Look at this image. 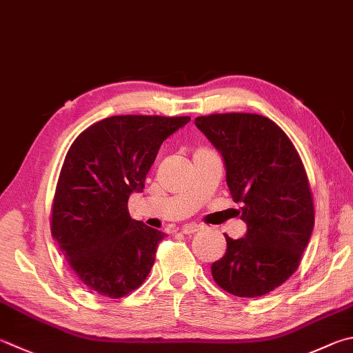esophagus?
<instances>
[{"label":"esophagus","mask_w":353,"mask_h":353,"mask_svg":"<svg viewBox=\"0 0 353 353\" xmlns=\"http://www.w3.org/2000/svg\"><path fill=\"white\" fill-rule=\"evenodd\" d=\"M201 228H202V227H201V225H196V223H188V225L182 227L181 232H182L183 234H194V233H197Z\"/></svg>","instance_id":"esophagus-1"}]
</instances>
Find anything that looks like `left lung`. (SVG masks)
Masks as SVG:
<instances>
[{"label":"left lung","mask_w":353,"mask_h":353,"mask_svg":"<svg viewBox=\"0 0 353 353\" xmlns=\"http://www.w3.org/2000/svg\"><path fill=\"white\" fill-rule=\"evenodd\" d=\"M196 126L225 162L227 185L242 202L247 234L232 239L211 265L214 283L239 298H258L298 270L309 243L315 207L296 148L273 120L259 114L201 115Z\"/></svg>","instance_id":"1"}]
</instances>
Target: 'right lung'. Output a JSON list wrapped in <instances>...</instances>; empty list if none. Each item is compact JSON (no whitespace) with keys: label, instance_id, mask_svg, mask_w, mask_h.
Instances as JSON below:
<instances>
[{"label":"right lung","instance_id":"add662e5","mask_svg":"<svg viewBox=\"0 0 353 353\" xmlns=\"http://www.w3.org/2000/svg\"><path fill=\"white\" fill-rule=\"evenodd\" d=\"M190 120L114 115L70 145L55 187L50 232L89 290L119 299L150 274L165 233L131 219L128 199L143 191L163 140Z\"/></svg>","mask_w":353,"mask_h":353}]
</instances>
